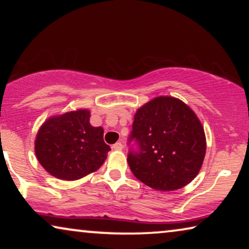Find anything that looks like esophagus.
Wrapping results in <instances>:
<instances>
[{
    "instance_id": "34e87169",
    "label": "esophagus",
    "mask_w": 249,
    "mask_h": 249,
    "mask_svg": "<svg viewBox=\"0 0 249 249\" xmlns=\"http://www.w3.org/2000/svg\"><path fill=\"white\" fill-rule=\"evenodd\" d=\"M112 148L115 149V151H121V149L124 148V146H122L121 142H115V144L112 146Z\"/></svg>"
}]
</instances>
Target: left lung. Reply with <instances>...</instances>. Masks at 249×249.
I'll return each instance as SVG.
<instances>
[{
    "instance_id": "8db88e82",
    "label": "left lung",
    "mask_w": 249,
    "mask_h": 249,
    "mask_svg": "<svg viewBox=\"0 0 249 249\" xmlns=\"http://www.w3.org/2000/svg\"><path fill=\"white\" fill-rule=\"evenodd\" d=\"M128 164L145 185L161 192L182 188L195 179L206 153L204 127L195 112L179 98L158 96L136 111Z\"/></svg>"
}]
</instances>
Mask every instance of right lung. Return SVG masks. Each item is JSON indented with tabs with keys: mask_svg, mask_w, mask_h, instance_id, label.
Returning <instances> with one entry per match:
<instances>
[{
	"mask_svg": "<svg viewBox=\"0 0 249 249\" xmlns=\"http://www.w3.org/2000/svg\"><path fill=\"white\" fill-rule=\"evenodd\" d=\"M90 111H76L50 117L35 139V154L40 165L61 180L73 181L97 171L107 160L110 146L104 142L102 127L89 122Z\"/></svg>",
	"mask_w": 249,
	"mask_h": 249,
	"instance_id": "right-lung-1",
	"label": "right lung"
}]
</instances>
